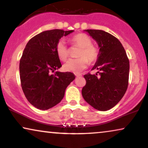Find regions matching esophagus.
<instances>
[{"label": "esophagus", "instance_id": "1", "mask_svg": "<svg viewBox=\"0 0 148 148\" xmlns=\"http://www.w3.org/2000/svg\"><path fill=\"white\" fill-rule=\"evenodd\" d=\"M76 77H80V76H81V75H80V74H76Z\"/></svg>", "mask_w": 148, "mask_h": 148}]
</instances>
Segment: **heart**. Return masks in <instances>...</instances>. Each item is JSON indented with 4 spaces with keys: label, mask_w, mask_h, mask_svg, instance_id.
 Returning <instances> with one entry per match:
<instances>
[{
    "label": "heart",
    "mask_w": 148,
    "mask_h": 148,
    "mask_svg": "<svg viewBox=\"0 0 148 148\" xmlns=\"http://www.w3.org/2000/svg\"><path fill=\"white\" fill-rule=\"evenodd\" d=\"M73 46L79 47L77 59H70L63 65V69L68 72L78 73L87 67L89 63H93L98 61L100 52L98 48L92 45V40L87 35L78 33L71 38ZM56 53L58 57L65 61L68 57L70 50L63 40H59L56 44Z\"/></svg>",
    "instance_id": "heart-1"
}]
</instances>
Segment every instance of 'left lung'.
Wrapping results in <instances>:
<instances>
[{
  "label": "left lung",
  "instance_id": "1",
  "mask_svg": "<svg viewBox=\"0 0 148 148\" xmlns=\"http://www.w3.org/2000/svg\"><path fill=\"white\" fill-rule=\"evenodd\" d=\"M100 47V55L90 73L84 75L86 85L82 89L85 100L99 111L115 106L126 93L128 85L129 59L122 44L113 35L102 30L87 29Z\"/></svg>",
  "mask_w": 148,
  "mask_h": 148
}]
</instances>
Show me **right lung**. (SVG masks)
I'll list each match as a JSON object with an SVG mask.
<instances>
[{
  "label": "right lung",
  "mask_w": 148,
  "mask_h": 148,
  "mask_svg": "<svg viewBox=\"0 0 148 148\" xmlns=\"http://www.w3.org/2000/svg\"><path fill=\"white\" fill-rule=\"evenodd\" d=\"M74 31L61 29L46 31L31 39L20 60V76L22 91L35 108L47 110L63 98L65 91L75 78L72 72L54 71L61 67L56 53V44L61 37Z\"/></svg>",
  "instance_id": "add662e5"
}]
</instances>
